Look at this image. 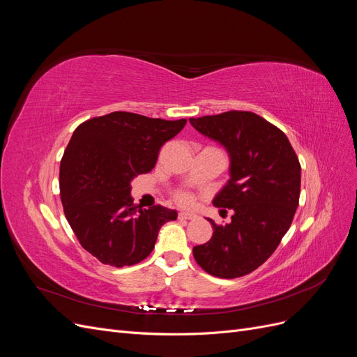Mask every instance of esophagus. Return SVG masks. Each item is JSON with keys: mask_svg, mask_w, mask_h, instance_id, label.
Masks as SVG:
<instances>
[{"mask_svg": "<svg viewBox=\"0 0 357 357\" xmlns=\"http://www.w3.org/2000/svg\"><path fill=\"white\" fill-rule=\"evenodd\" d=\"M178 219L180 220H193V219H197V214L190 213V211H181V213H178Z\"/></svg>", "mask_w": 357, "mask_h": 357, "instance_id": "obj_1", "label": "esophagus"}]
</instances>
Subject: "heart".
I'll return each instance as SVG.
<instances>
[{
	"label": "heart",
	"mask_w": 357,
	"mask_h": 357,
	"mask_svg": "<svg viewBox=\"0 0 357 357\" xmlns=\"http://www.w3.org/2000/svg\"><path fill=\"white\" fill-rule=\"evenodd\" d=\"M177 198H178V201H180V202H183V204H188V202L190 201L189 195H186V193H180V195H178Z\"/></svg>",
	"instance_id": "heart-1"
}]
</instances>
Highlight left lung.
I'll return each mask as SVG.
<instances>
[{"label": "left lung", "mask_w": 357, "mask_h": 357, "mask_svg": "<svg viewBox=\"0 0 357 357\" xmlns=\"http://www.w3.org/2000/svg\"><path fill=\"white\" fill-rule=\"evenodd\" d=\"M190 125L229 155V180L213 199L231 208V222L213 226V236L193 247L197 264L214 277L255 271L289 231L301 193V165L283 131L252 112L190 117Z\"/></svg>", "instance_id": "obj_1"}]
</instances>
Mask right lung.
<instances>
[{
    "instance_id": "obj_1",
    "label": "right lung",
    "mask_w": 357,
    "mask_h": 357,
    "mask_svg": "<svg viewBox=\"0 0 357 357\" xmlns=\"http://www.w3.org/2000/svg\"><path fill=\"white\" fill-rule=\"evenodd\" d=\"M186 122L114 112L74 131L61 160V199L82 247L100 262L116 268L142 262L162 225L177 219L176 210L134 204L131 181L153 169L160 147Z\"/></svg>"
}]
</instances>
